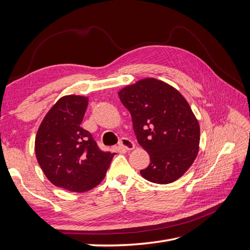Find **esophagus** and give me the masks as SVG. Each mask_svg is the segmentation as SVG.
Returning a JSON list of instances; mask_svg holds the SVG:
<instances>
[{"instance_id":"esophagus-1","label":"esophagus","mask_w":250,"mask_h":250,"mask_svg":"<svg viewBox=\"0 0 250 250\" xmlns=\"http://www.w3.org/2000/svg\"><path fill=\"white\" fill-rule=\"evenodd\" d=\"M134 143L127 139V138H122L120 141H119V147L120 149H122L124 151H129V150H132L134 148Z\"/></svg>"}]
</instances>
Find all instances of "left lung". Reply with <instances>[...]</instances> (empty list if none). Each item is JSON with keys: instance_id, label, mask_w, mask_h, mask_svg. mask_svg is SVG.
<instances>
[{"instance_id": "obj_1", "label": "left lung", "mask_w": 250, "mask_h": 250, "mask_svg": "<svg viewBox=\"0 0 250 250\" xmlns=\"http://www.w3.org/2000/svg\"><path fill=\"white\" fill-rule=\"evenodd\" d=\"M129 110L140 145L150 155L141 175L154 184H170L183 176L198 153L200 128L181 94L171 85L146 78L119 93Z\"/></svg>"}]
</instances>
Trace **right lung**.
<instances>
[{"label":"right lung","instance_id":"1","mask_svg":"<svg viewBox=\"0 0 250 250\" xmlns=\"http://www.w3.org/2000/svg\"><path fill=\"white\" fill-rule=\"evenodd\" d=\"M87 98L65 96L42 120L35 154L51 183L72 192H85L103 180L115 153L103 151L92 133L80 126Z\"/></svg>","mask_w":250,"mask_h":250}]
</instances>
